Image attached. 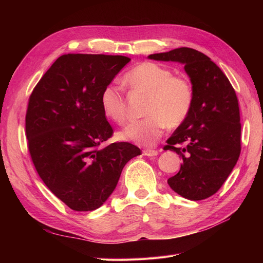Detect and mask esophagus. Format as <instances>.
I'll use <instances>...</instances> for the list:
<instances>
[{
    "label": "esophagus",
    "instance_id": "obj_1",
    "mask_svg": "<svg viewBox=\"0 0 263 263\" xmlns=\"http://www.w3.org/2000/svg\"><path fill=\"white\" fill-rule=\"evenodd\" d=\"M142 155L144 156H147V157H155L158 155V150H155V149H145L144 151H142Z\"/></svg>",
    "mask_w": 263,
    "mask_h": 263
}]
</instances>
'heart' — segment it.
Wrapping results in <instances>:
<instances>
[{
	"mask_svg": "<svg viewBox=\"0 0 263 263\" xmlns=\"http://www.w3.org/2000/svg\"><path fill=\"white\" fill-rule=\"evenodd\" d=\"M124 83L134 92L147 93L144 106L146 117L126 125L118 138L139 146H153L162 136L166 126L177 128L186 121L193 108L195 93L190 79L157 62L138 63L124 76ZM101 107L110 121L123 124L128 106L121 86L106 84L100 95Z\"/></svg>",
	"mask_w": 263,
	"mask_h": 263,
	"instance_id": "b5f03b06",
	"label": "heart"
}]
</instances>
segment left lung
<instances>
[{"label":"left lung","instance_id":"8db88e82","mask_svg":"<svg viewBox=\"0 0 263 263\" xmlns=\"http://www.w3.org/2000/svg\"><path fill=\"white\" fill-rule=\"evenodd\" d=\"M150 59L184 65L194 87L193 108L166 140L183 160L168 180L170 187L191 201L214 195L224 184L240 156L241 124L238 99L225 73L203 52L182 47L154 53Z\"/></svg>","mask_w":263,"mask_h":263}]
</instances>
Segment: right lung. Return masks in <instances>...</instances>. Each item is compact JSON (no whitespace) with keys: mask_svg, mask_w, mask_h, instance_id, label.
I'll list each match as a JSON object with an SVG mask.
<instances>
[{"mask_svg":"<svg viewBox=\"0 0 263 263\" xmlns=\"http://www.w3.org/2000/svg\"><path fill=\"white\" fill-rule=\"evenodd\" d=\"M124 55L62 54L31 92L25 117L27 147L39 177L68 208L94 211L113 193L125 164L140 155L113 136L100 95L129 62Z\"/></svg>","mask_w":263,"mask_h":263,"instance_id":"1","label":"right lung"}]
</instances>
